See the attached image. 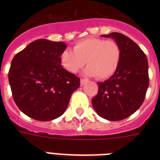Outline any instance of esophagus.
<instances>
[{
  "mask_svg": "<svg viewBox=\"0 0 160 160\" xmlns=\"http://www.w3.org/2000/svg\"><path fill=\"white\" fill-rule=\"evenodd\" d=\"M87 81L88 80H86V79H80V85H84Z\"/></svg>",
  "mask_w": 160,
  "mask_h": 160,
  "instance_id": "obj_1",
  "label": "esophagus"
}]
</instances>
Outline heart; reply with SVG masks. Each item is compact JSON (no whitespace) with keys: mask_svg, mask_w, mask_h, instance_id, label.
Here are the masks:
<instances>
[{"mask_svg":"<svg viewBox=\"0 0 160 160\" xmlns=\"http://www.w3.org/2000/svg\"><path fill=\"white\" fill-rule=\"evenodd\" d=\"M121 60V49L114 41L96 37L83 39L75 44L73 50L60 54V65L68 72H78L87 63L85 74L100 80L111 77L118 70Z\"/></svg>","mask_w":160,"mask_h":160,"instance_id":"obj_1","label":"heart"}]
</instances>
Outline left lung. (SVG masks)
<instances>
[{
	"label": "left lung",
	"mask_w": 160,
	"mask_h": 160,
	"mask_svg": "<svg viewBox=\"0 0 160 160\" xmlns=\"http://www.w3.org/2000/svg\"><path fill=\"white\" fill-rule=\"evenodd\" d=\"M111 37L121 49L118 70L104 82H98V94L92 105L100 117L119 121L133 114L144 102L149 87V65L146 55L131 39L121 33L102 35Z\"/></svg>",
	"instance_id": "8db88e82"
}]
</instances>
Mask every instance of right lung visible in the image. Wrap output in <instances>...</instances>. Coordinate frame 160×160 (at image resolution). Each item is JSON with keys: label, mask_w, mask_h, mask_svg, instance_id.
<instances>
[{"label": "right lung", "mask_w": 160, "mask_h": 160, "mask_svg": "<svg viewBox=\"0 0 160 160\" xmlns=\"http://www.w3.org/2000/svg\"><path fill=\"white\" fill-rule=\"evenodd\" d=\"M64 42L40 39L14 56L8 78L14 101L27 116L49 121L64 114L80 78L60 62Z\"/></svg>", "instance_id": "1"}]
</instances>
